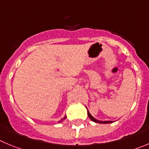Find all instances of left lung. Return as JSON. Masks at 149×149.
Instances as JSON below:
<instances>
[{"instance_id": "obj_1", "label": "left lung", "mask_w": 149, "mask_h": 149, "mask_svg": "<svg viewBox=\"0 0 149 149\" xmlns=\"http://www.w3.org/2000/svg\"><path fill=\"white\" fill-rule=\"evenodd\" d=\"M87 115H88V117L90 118V119H91L93 121L95 122V123H112V121H100V120H96L95 118H94L91 115H90V113L89 112V111L87 110Z\"/></svg>"}]
</instances>
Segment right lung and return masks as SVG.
<instances>
[{
  "label": "right lung",
  "instance_id": "right-lung-1",
  "mask_svg": "<svg viewBox=\"0 0 149 149\" xmlns=\"http://www.w3.org/2000/svg\"><path fill=\"white\" fill-rule=\"evenodd\" d=\"M65 118H66V116H65V118H62V120H60V121H59V122H62V120H65Z\"/></svg>",
  "mask_w": 149,
  "mask_h": 149
}]
</instances>
